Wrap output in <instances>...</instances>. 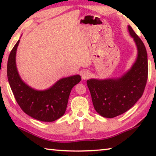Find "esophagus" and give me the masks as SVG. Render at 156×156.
Returning <instances> with one entry per match:
<instances>
[{"label":"esophagus","mask_w":156,"mask_h":156,"mask_svg":"<svg viewBox=\"0 0 156 156\" xmlns=\"http://www.w3.org/2000/svg\"><path fill=\"white\" fill-rule=\"evenodd\" d=\"M81 76L83 80H86V79H88L89 77H90L91 73L87 70H84L81 73Z\"/></svg>","instance_id":"34e87169"}]
</instances>
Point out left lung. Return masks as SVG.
I'll return each mask as SVG.
<instances>
[{
	"mask_svg": "<svg viewBox=\"0 0 156 156\" xmlns=\"http://www.w3.org/2000/svg\"><path fill=\"white\" fill-rule=\"evenodd\" d=\"M128 31L137 48L136 58L131 68L118 77L87 80L94 109L105 118H112L127 112L140 98L146 86L147 50L130 25Z\"/></svg>",
	"mask_w": 156,
	"mask_h": 156,
	"instance_id": "8db88e82",
	"label": "left lung"
}]
</instances>
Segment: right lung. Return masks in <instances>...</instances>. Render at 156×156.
Segmentation results:
<instances>
[{
	"label": "right lung",
	"mask_w": 156,
	"mask_h": 156,
	"mask_svg": "<svg viewBox=\"0 0 156 156\" xmlns=\"http://www.w3.org/2000/svg\"><path fill=\"white\" fill-rule=\"evenodd\" d=\"M18 40L7 62V78L18 104L26 114L43 122H53L65 114L72 88L81 80L80 75L62 78L49 88L38 90L25 83L16 62Z\"/></svg>",
	"instance_id": "add662e5"
}]
</instances>
